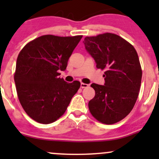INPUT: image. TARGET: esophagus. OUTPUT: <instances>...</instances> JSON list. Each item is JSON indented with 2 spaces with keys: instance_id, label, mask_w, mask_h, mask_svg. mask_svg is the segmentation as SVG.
<instances>
[{
  "instance_id": "esophagus-1",
  "label": "esophagus",
  "mask_w": 159,
  "mask_h": 159,
  "mask_svg": "<svg viewBox=\"0 0 159 159\" xmlns=\"http://www.w3.org/2000/svg\"><path fill=\"white\" fill-rule=\"evenodd\" d=\"M88 84H84V83H81V88H86V87H88Z\"/></svg>"
}]
</instances>
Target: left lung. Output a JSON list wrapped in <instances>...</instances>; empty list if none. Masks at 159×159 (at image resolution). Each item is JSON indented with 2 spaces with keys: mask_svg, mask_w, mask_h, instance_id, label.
Listing matches in <instances>:
<instances>
[{
  "mask_svg": "<svg viewBox=\"0 0 159 159\" xmlns=\"http://www.w3.org/2000/svg\"><path fill=\"white\" fill-rule=\"evenodd\" d=\"M83 43L96 67L105 70V84H91L96 95L89 110L101 123H117L131 112L139 93L142 70L138 53L126 40L111 33L87 36Z\"/></svg>",
  "mask_w": 159,
  "mask_h": 159,
  "instance_id": "8db88e82",
  "label": "left lung"
}]
</instances>
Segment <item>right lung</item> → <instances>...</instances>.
<instances>
[{
	"label": "right lung",
	"instance_id": "obj_1",
	"mask_svg": "<svg viewBox=\"0 0 159 159\" xmlns=\"http://www.w3.org/2000/svg\"><path fill=\"white\" fill-rule=\"evenodd\" d=\"M82 36H39L19 53L14 75L18 97L30 117L39 123L56 121L65 113L80 88L79 81L67 83L59 75Z\"/></svg>",
	"mask_w": 159,
	"mask_h": 159
}]
</instances>
